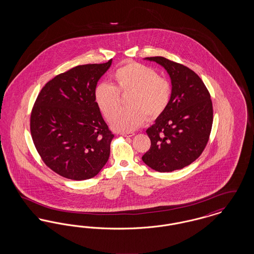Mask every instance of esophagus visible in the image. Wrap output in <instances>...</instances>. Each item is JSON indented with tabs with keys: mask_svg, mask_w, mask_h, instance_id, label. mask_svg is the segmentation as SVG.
Returning a JSON list of instances; mask_svg holds the SVG:
<instances>
[{
	"mask_svg": "<svg viewBox=\"0 0 254 254\" xmlns=\"http://www.w3.org/2000/svg\"><path fill=\"white\" fill-rule=\"evenodd\" d=\"M121 134L125 137H132L135 135V133L133 132H121Z\"/></svg>",
	"mask_w": 254,
	"mask_h": 254,
	"instance_id": "1",
	"label": "esophagus"
}]
</instances>
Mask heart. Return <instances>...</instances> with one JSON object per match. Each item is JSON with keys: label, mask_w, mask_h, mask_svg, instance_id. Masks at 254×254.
<instances>
[{"label": "heart", "mask_w": 254, "mask_h": 254, "mask_svg": "<svg viewBox=\"0 0 254 254\" xmlns=\"http://www.w3.org/2000/svg\"><path fill=\"white\" fill-rule=\"evenodd\" d=\"M113 79L116 86L109 83L97 85L94 98L105 117L109 120L113 117L110 124L115 130H135L145 123L146 114L149 118H156L169 105L171 93L169 82L149 66L128 63L114 72ZM127 91L133 92L128 99L131 107L118 112L119 92Z\"/></svg>", "instance_id": "obj_1"}]
</instances>
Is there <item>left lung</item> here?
Here are the masks:
<instances>
[{
  "mask_svg": "<svg viewBox=\"0 0 254 254\" xmlns=\"http://www.w3.org/2000/svg\"><path fill=\"white\" fill-rule=\"evenodd\" d=\"M162 65L171 81L169 105L146 129L150 148L143 155L146 166L171 172L190 165L207 144L213 122L212 102L201 78L190 68L164 57H147Z\"/></svg>",
  "mask_w": 254,
  "mask_h": 254,
  "instance_id": "obj_1",
  "label": "left lung"
}]
</instances>
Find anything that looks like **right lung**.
<instances>
[{
    "label": "right lung",
    "instance_id": "add662e5",
    "mask_svg": "<svg viewBox=\"0 0 254 254\" xmlns=\"http://www.w3.org/2000/svg\"><path fill=\"white\" fill-rule=\"evenodd\" d=\"M105 64L77 65L42 88L30 117V131L44 163L61 176L90 179L107 164L114 135L94 98Z\"/></svg>",
    "mask_w": 254,
    "mask_h": 254
}]
</instances>
